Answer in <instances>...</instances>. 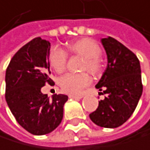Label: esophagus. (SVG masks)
Wrapping results in <instances>:
<instances>
[{"instance_id":"obj_1","label":"esophagus","mask_w":150,"mask_h":150,"mask_svg":"<svg viewBox=\"0 0 150 150\" xmlns=\"http://www.w3.org/2000/svg\"><path fill=\"white\" fill-rule=\"evenodd\" d=\"M69 98H71V99H81V98L83 97V95H74V94H69L68 95Z\"/></svg>"}]
</instances>
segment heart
<instances>
[{
	"label": "heart",
	"instance_id": "b5f03b06",
	"mask_svg": "<svg viewBox=\"0 0 150 150\" xmlns=\"http://www.w3.org/2000/svg\"><path fill=\"white\" fill-rule=\"evenodd\" d=\"M69 52L83 57L82 70H88L93 74L101 71L100 57L102 50L98 44L91 38H82L74 41L67 46ZM49 64L57 73L64 72L67 67V54L60 47H54L50 49L48 55ZM91 83L88 73L67 74L59 79L60 87L63 91L71 94H80L82 91Z\"/></svg>",
	"mask_w": 150,
	"mask_h": 150
}]
</instances>
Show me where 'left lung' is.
I'll list each match as a JSON object with an SVG mask.
<instances>
[{"label":"left lung","instance_id":"left-lung-1","mask_svg":"<svg viewBox=\"0 0 150 150\" xmlns=\"http://www.w3.org/2000/svg\"><path fill=\"white\" fill-rule=\"evenodd\" d=\"M102 44L108 64L95 87L106 96L89 116L96 125L112 129L126 122L135 111L143 90L141 70L137 56L115 38H102Z\"/></svg>","mask_w":150,"mask_h":150}]
</instances>
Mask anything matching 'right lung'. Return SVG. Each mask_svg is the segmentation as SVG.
<instances>
[{"label": "right lung", "instance_id": "obj_1", "mask_svg": "<svg viewBox=\"0 0 150 150\" xmlns=\"http://www.w3.org/2000/svg\"><path fill=\"white\" fill-rule=\"evenodd\" d=\"M50 43L35 38L18 50L6 69L5 99L18 123L33 135H45L61 123L68 97L43 94L52 79L48 55Z\"/></svg>", "mask_w": 150, "mask_h": 150}]
</instances>
